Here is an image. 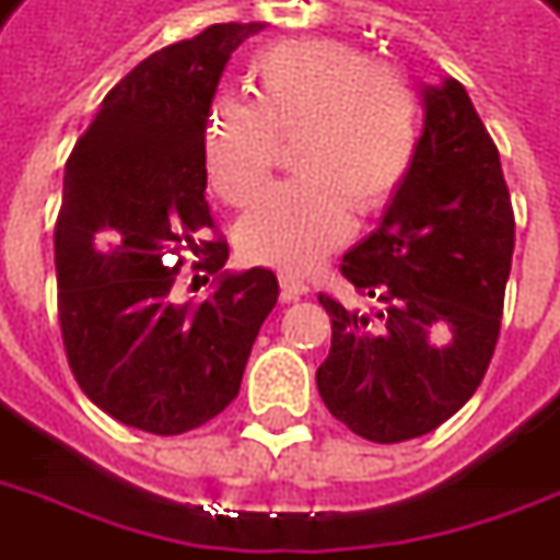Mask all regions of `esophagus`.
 Wrapping results in <instances>:
<instances>
[{"mask_svg": "<svg viewBox=\"0 0 560 560\" xmlns=\"http://www.w3.org/2000/svg\"><path fill=\"white\" fill-rule=\"evenodd\" d=\"M281 300L284 303H291V300H300L303 293H308V284L306 281L293 279V276H281Z\"/></svg>", "mask_w": 560, "mask_h": 560, "instance_id": "esophagus-1", "label": "esophagus"}]
</instances>
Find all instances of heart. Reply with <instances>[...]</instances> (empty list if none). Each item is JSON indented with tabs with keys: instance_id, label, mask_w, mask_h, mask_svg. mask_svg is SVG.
I'll return each mask as SVG.
<instances>
[{
	"instance_id": "heart-1",
	"label": "heart",
	"mask_w": 560,
	"mask_h": 560,
	"mask_svg": "<svg viewBox=\"0 0 560 560\" xmlns=\"http://www.w3.org/2000/svg\"><path fill=\"white\" fill-rule=\"evenodd\" d=\"M254 103L218 100L206 117V172L218 197L245 209L264 194L279 142L293 178L236 230L240 252L281 272H308L348 240L351 212H378L412 170L418 96L397 69L334 38H291L252 62Z\"/></svg>"
}]
</instances>
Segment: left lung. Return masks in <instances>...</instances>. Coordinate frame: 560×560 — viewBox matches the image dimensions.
<instances>
[{"label": "left lung", "mask_w": 560, "mask_h": 560, "mask_svg": "<svg viewBox=\"0 0 560 560\" xmlns=\"http://www.w3.org/2000/svg\"><path fill=\"white\" fill-rule=\"evenodd\" d=\"M421 103L412 170L339 267L370 303L318 293L334 324L320 400L370 443L424 436L470 400L498 346L515 248L498 144L464 84L445 78Z\"/></svg>", "instance_id": "left-lung-1"}]
</instances>
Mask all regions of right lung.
Segmentation results:
<instances>
[{
  "label": "right lung",
  "instance_id": "obj_1",
  "mask_svg": "<svg viewBox=\"0 0 560 560\" xmlns=\"http://www.w3.org/2000/svg\"><path fill=\"white\" fill-rule=\"evenodd\" d=\"M264 23H214L151 54L108 90L78 139L54 230L57 308L78 385L120 424L175 436L240 394L260 324L279 300L264 267L222 272L202 304H178L174 279L221 271L224 240H197L206 202V117L230 54Z\"/></svg>",
  "mask_w": 560,
  "mask_h": 560
}]
</instances>
